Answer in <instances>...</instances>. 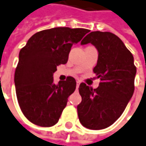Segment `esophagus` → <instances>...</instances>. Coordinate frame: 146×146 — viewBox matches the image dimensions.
Listing matches in <instances>:
<instances>
[{
  "instance_id": "esophagus-1",
  "label": "esophagus",
  "mask_w": 146,
  "mask_h": 146,
  "mask_svg": "<svg viewBox=\"0 0 146 146\" xmlns=\"http://www.w3.org/2000/svg\"><path fill=\"white\" fill-rule=\"evenodd\" d=\"M79 84H80V81H77V88H78Z\"/></svg>"
}]
</instances>
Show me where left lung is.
Returning a JSON list of instances; mask_svg holds the SVG:
<instances>
[{
  "mask_svg": "<svg viewBox=\"0 0 146 146\" xmlns=\"http://www.w3.org/2000/svg\"><path fill=\"white\" fill-rule=\"evenodd\" d=\"M91 43L99 52L94 68L101 82L97 88L82 83V97L78 115L82 125L90 129H103L113 125L123 113L135 90L136 67L134 57L124 42L109 32H92L81 42Z\"/></svg>",
  "mask_w": 146,
  "mask_h": 146,
  "instance_id": "1",
  "label": "left lung"
}]
</instances>
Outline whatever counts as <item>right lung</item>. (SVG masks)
<instances>
[{
  "label": "right lung",
  "instance_id": "obj_1",
  "mask_svg": "<svg viewBox=\"0 0 146 146\" xmlns=\"http://www.w3.org/2000/svg\"><path fill=\"white\" fill-rule=\"evenodd\" d=\"M89 33L84 28L55 27L35 33L19 53L14 82L21 112L34 125L58 123L68 98L76 88L73 77L53 82L57 66L67 63L74 43Z\"/></svg>",
  "mask_w": 146,
  "mask_h": 146
}]
</instances>
